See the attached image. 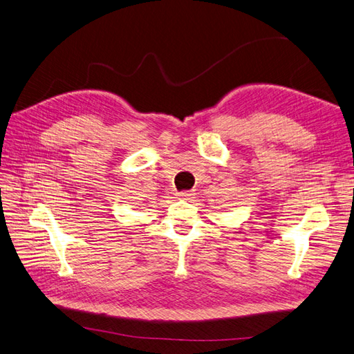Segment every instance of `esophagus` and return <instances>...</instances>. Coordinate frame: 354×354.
Wrapping results in <instances>:
<instances>
[{
  "instance_id": "1",
  "label": "esophagus",
  "mask_w": 354,
  "mask_h": 354,
  "mask_svg": "<svg viewBox=\"0 0 354 354\" xmlns=\"http://www.w3.org/2000/svg\"><path fill=\"white\" fill-rule=\"evenodd\" d=\"M178 196L180 197V199H188V197L192 196V192H188V190H184V192H179L178 193Z\"/></svg>"
}]
</instances>
